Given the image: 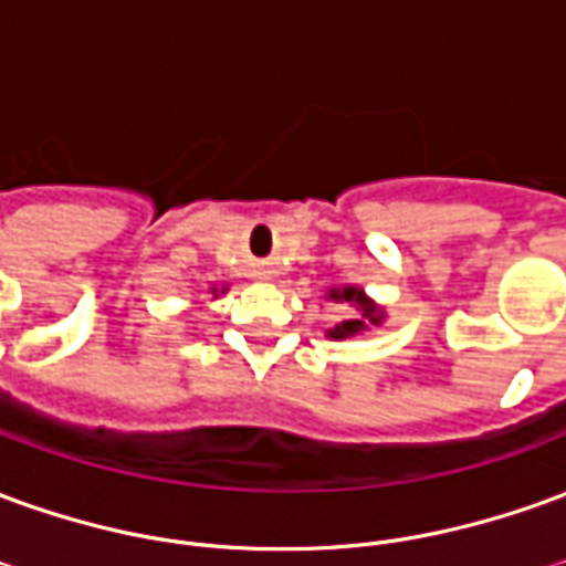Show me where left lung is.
Returning <instances> with one entry per match:
<instances>
[{
  "label": "left lung",
  "instance_id": "1",
  "mask_svg": "<svg viewBox=\"0 0 566 566\" xmlns=\"http://www.w3.org/2000/svg\"><path fill=\"white\" fill-rule=\"evenodd\" d=\"M333 303H343V306H355V315H345L343 321H336L327 336L331 339H352L357 333L369 331V327H379L381 321H385V312H381L373 300H369L360 287L355 284H345V287H333L331 294H327Z\"/></svg>",
  "mask_w": 566,
  "mask_h": 566
}]
</instances>
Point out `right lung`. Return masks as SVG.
I'll list each match as a JSON object with an SVG mask.
<instances>
[{"label": "right lung", "mask_w": 566, "mask_h": 566, "mask_svg": "<svg viewBox=\"0 0 566 566\" xmlns=\"http://www.w3.org/2000/svg\"><path fill=\"white\" fill-rule=\"evenodd\" d=\"M223 291H227V287H221V294H223ZM211 294H218V287H211Z\"/></svg>", "instance_id": "add662e5"}]
</instances>
